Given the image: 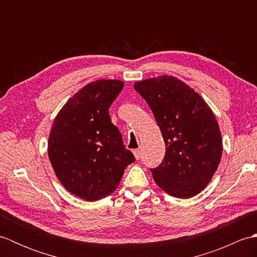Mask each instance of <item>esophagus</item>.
Here are the masks:
<instances>
[{
  "instance_id": "obj_1",
  "label": "esophagus",
  "mask_w": 257,
  "mask_h": 257,
  "mask_svg": "<svg viewBox=\"0 0 257 257\" xmlns=\"http://www.w3.org/2000/svg\"><path fill=\"white\" fill-rule=\"evenodd\" d=\"M134 155H135V158L137 160H139L140 159V157H141V152H140V150L139 149H136V150H134Z\"/></svg>"
}]
</instances>
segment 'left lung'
Listing matches in <instances>:
<instances>
[{"label": "left lung", "mask_w": 257, "mask_h": 257, "mask_svg": "<svg viewBox=\"0 0 257 257\" xmlns=\"http://www.w3.org/2000/svg\"><path fill=\"white\" fill-rule=\"evenodd\" d=\"M134 87L148 102L166 144L163 161L150 169L156 183L176 198L199 194L222 157L214 113L198 92L173 76L137 81Z\"/></svg>", "instance_id": "left-lung-1"}]
</instances>
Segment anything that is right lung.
<instances>
[{
    "label": "right lung",
    "instance_id": "1",
    "mask_svg": "<svg viewBox=\"0 0 257 257\" xmlns=\"http://www.w3.org/2000/svg\"><path fill=\"white\" fill-rule=\"evenodd\" d=\"M122 88L120 80L92 81L69 98L52 125L47 151L54 171L65 189L86 201L113 192L136 160L109 116Z\"/></svg>",
    "mask_w": 257,
    "mask_h": 257
}]
</instances>
